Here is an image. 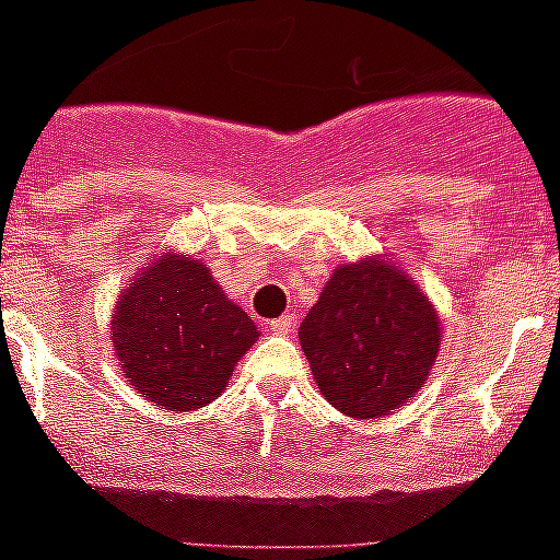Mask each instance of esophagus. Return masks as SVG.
<instances>
[{
	"label": "esophagus",
	"instance_id": "obj_1",
	"mask_svg": "<svg viewBox=\"0 0 560 560\" xmlns=\"http://www.w3.org/2000/svg\"><path fill=\"white\" fill-rule=\"evenodd\" d=\"M295 325H298V316L295 314H284V316H279V319L268 322L270 330L279 332V336H290V332L295 330Z\"/></svg>",
	"mask_w": 560,
	"mask_h": 560
}]
</instances>
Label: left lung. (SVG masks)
<instances>
[{
	"label": "left lung",
	"mask_w": 560,
	"mask_h": 560,
	"mask_svg": "<svg viewBox=\"0 0 560 560\" xmlns=\"http://www.w3.org/2000/svg\"><path fill=\"white\" fill-rule=\"evenodd\" d=\"M301 347L319 393L349 417H382L420 389L442 325L417 284L385 259L343 265L303 319Z\"/></svg>",
	"instance_id": "obj_1"
}]
</instances>
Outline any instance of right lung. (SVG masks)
<instances>
[{"instance_id":"1","label":"right lung","mask_w":560,"mask_h":560,"mask_svg":"<svg viewBox=\"0 0 560 560\" xmlns=\"http://www.w3.org/2000/svg\"><path fill=\"white\" fill-rule=\"evenodd\" d=\"M257 336V325L228 301L200 259L171 252L145 265L110 322L124 376L171 411H195L219 398Z\"/></svg>"}]
</instances>
